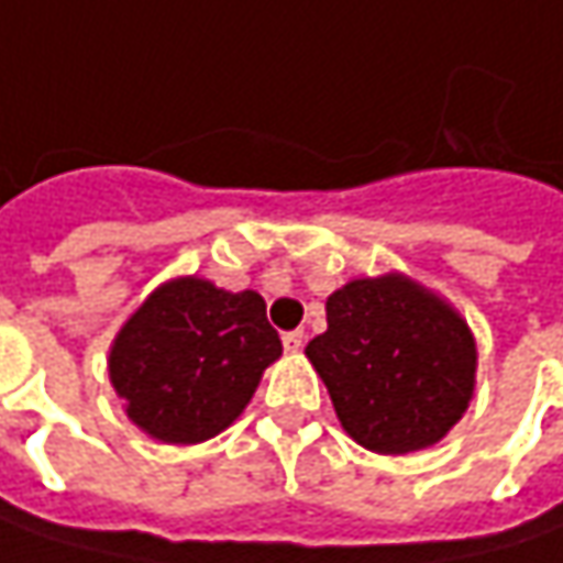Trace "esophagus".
<instances>
[{
  "label": "esophagus",
  "instance_id": "1",
  "mask_svg": "<svg viewBox=\"0 0 563 563\" xmlns=\"http://www.w3.org/2000/svg\"><path fill=\"white\" fill-rule=\"evenodd\" d=\"M302 344H306V334H302V331H286V334H283V347L289 350V353H299Z\"/></svg>",
  "mask_w": 563,
  "mask_h": 563
}]
</instances>
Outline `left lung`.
<instances>
[{"label": "left lung", "mask_w": 563, "mask_h": 563, "mask_svg": "<svg viewBox=\"0 0 563 563\" xmlns=\"http://www.w3.org/2000/svg\"><path fill=\"white\" fill-rule=\"evenodd\" d=\"M324 312L306 356L350 440L379 455L437 446L475 398L478 344L462 312L398 271L344 283Z\"/></svg>", "instance_id": "1"}]
</instances>
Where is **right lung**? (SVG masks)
I'll return each instance as SVG.
<instances>
[{"mask_svg": "<svg viewBox=\"0 0 563 563\" xmlns=\"http://www.w3.org/2000/svg\"><path fill=\"white\" fill-rule=\"evenodd\" d=\"M280 353L261 292L187 274L158 283L120 324L108 376L150 440L194 446L242 417Z\"/></svg>", "mask_w": 563, "mask_h": 563, "instance_id": "1", "label": "right lung"}]
</instances>
